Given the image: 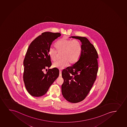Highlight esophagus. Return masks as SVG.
Wrapping results in <instances>:
<instances>
[{
    "label": "esophagus",
    "mask_w": 127,
    "mask_h": 127,
    "mask_svg": "<svg viewBox=\"0 0 127 127\" xmlns=\"http://www.w3.org/2000/svg\"><path fill=\"white\" fill-rule=\"evenodd\" d=\"M59 76L62 77V71L61 70H59Z\"/></svg>",
    "instance_id": "1"
}]
</instances>
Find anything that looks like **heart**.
I'll return each instance as SVG.
<instances>
[{
    "label": "heart",
    "instance_id": "obj_1",
    "mask_svg": "<svg viewBox=\"0 0 127 127\" xmlns=\"http://www.w3.org/2000/svg\"><path fill=\"white\" fill-rule=\"evenodd\" d=\"M55 47L57 51L50 48L48 51V54L51 59L54 62L57 59V52L62 53L61 55L62 59L53 64L54 68L59 69L66 67L69 63L70 64L76 63L82 53V44L77 40L62 38L56 44Z\"/></svg>",
    "mask_w": 127,
    "mask_h": 127
}]
</instances>
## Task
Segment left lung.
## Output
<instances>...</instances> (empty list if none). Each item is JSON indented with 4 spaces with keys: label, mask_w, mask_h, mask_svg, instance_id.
Listing matches in <instances>:
<instances>
[{
    "label": "left lung",
    "mask_w": 127,
    "mask_h": 127,
    "mask_svg": "<svg viewBox=\"0 0 127 127\" xmlns=\"http://www.w3.org/2000/svg\"><path fill=\"white\" fill-rule=\"evenodd\" d=\"M70 38L80 40L82 53L76 63L62 71L64 82L62 92L67 101L75 103L85 98L95 81L98 71V55L94 45L86 37Z\"/></svg>",
    "instance_id": "1"
}]
</instances>
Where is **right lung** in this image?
<instances>
[{
  "mask_svg": "<svg viewBox=\"0 0 127 127\" xmlns=\"http://www.w3.org/2000/svg\"><path fill=\"white\" fill-rule=\"evenodd\" d=\"M60 33L45 32L30 44L23 61V81L26 90L34 97H40L47 92L59 76L57 68L43 70L52 65L48 51L54 40L61 36Z\"/></svg>",
  "mask_w": 127,
  "mask_h": 127,
  "instance_id": "1",
  "label": "right lung"
}]
</instances>
